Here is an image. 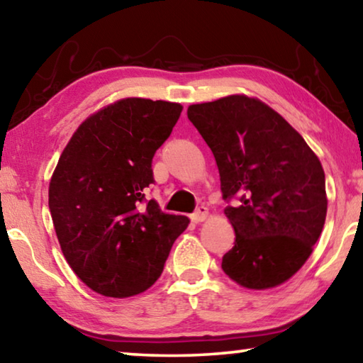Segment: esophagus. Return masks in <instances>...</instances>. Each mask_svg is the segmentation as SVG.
<instances>
[{"label": "esophagus", "mask_w": 363, "mask_h": 363, "mask_svg": "<svg viewBox=\"0 0 363 363\" xmlns=\"http://www.w3.org/2000/svg\"><path fill=\"white\" fill-rule=\"evenodd\" d=\"M206 218H208V208L203 206V205L196 208V211L192 214V220H194V223H196V224L203 223Z\"/></svg>", "instance_id": "obj_1"}]
</instances>
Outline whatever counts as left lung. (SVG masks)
I'll list each match as a JSON object with an SVG mask.
<instances>
[{"mask_svg":"<svg viewBox=\"0 0 363 363\" xmlns=\"http://www.w3.org/2000/svg\"><path fill=\"white\" fill-rule=\"evenodd\" d=\"M189 120L216 160L235 243L223 270L248 290H267L304 266L327 218L325 173L303 136L267 104L245 94L192 104Z\"/></svg>","mask_w":363,"mask_h":363,"instance_id":"left-lung-1","label":"left lung"}]
</instances>
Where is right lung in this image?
Here are the masks:
<instances>
[{
  "label": "right lung",
  "mask_w": 363,
  "mask_h": 363,
  "mask_svg": "<svg viewBox=\"0 0 363 363\" xmlns=\"http://www.w3.org/2000/svg\"><path fill=\"white\" fill-rule=\"evenodd\" d=\"M182 106L125 97L88 116L73 133L49 182L60 250L78 279L107 298L150 288L189 218L145 203L152 158Z\"/></svg>",
  "instance_id": "1"
}]
</instances>
